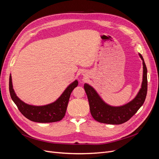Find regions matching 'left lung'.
<instances>
[{"instance_id":"obj_1","label":"left lung","mask_w":159,"mask_h":159,"mask_svg":"<svg viewBox=\"0 0 159 159\" xmlns=\"http://www.w3.org/2000/svg\"><path fill=\"white\" fill-rule=\"evenodd\" d=\"M139 56L143 61V81L137 95L129 103L121 106H112L104 102L92 86L86 83L84 84L91 114L97 121L110 125L125 123L137 112L145 102L147 92V69L142 55L139 53Z\"/></svg>"}]
</instances>
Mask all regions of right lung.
Instances as JSON below:
<instances>
[{
    "label": "right lung",
    "instance_id": "obj_1",
    "mask_svg": "<svg viewBox=\"0 0 159 159\" xmlns=\"http://www.w3.org/2000/svg\"><path fill=\"white\" fill-rule=\"evenodd\" d=\"M78 85V81L74 80L54 102L44 105H32L24 102L18 97L13 89L11 74L9 78V91L14 103L16 105L24 116L36 123H53L59 121L63 119L66 112L71 93Z\"/></svg>",
    "mask_w": 159,
    "mask_h": 159
}]
</instances>
